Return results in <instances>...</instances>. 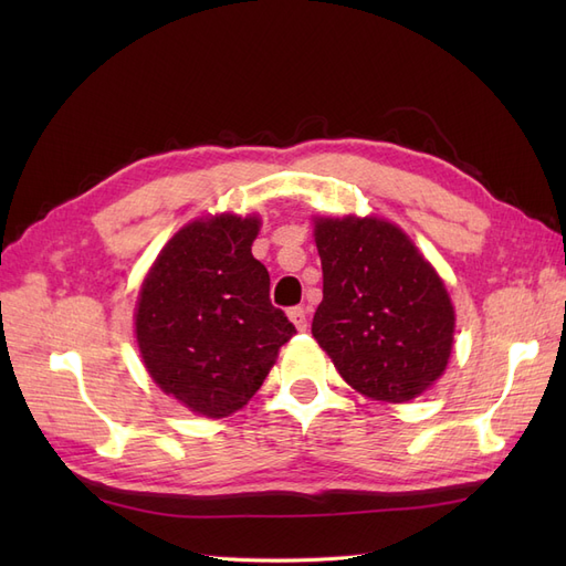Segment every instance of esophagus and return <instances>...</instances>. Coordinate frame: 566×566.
Masks as SVG:
<instances>
[{"label": "esophagus", "mask_w": 566, "mask_h": 566, "mask_svg": "<svg viewBox=\"0 0 566 566\" xmlns=\"http://www.w3.org/2000/svg\"><path fill=\"white\" fill-rule=\"evenodd\" d=\"M287 316H290V321L295 323L297 331H306V310H304V306H293V310L287 312Z\"/></svg>", "instance_id": "esophagus-1"}]
</instances>
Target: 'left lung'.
<instances>
[{
    "mask_svg": "<svg viewBox=\"0 0 566 566\" xmlns=\"http://www.w3.org/2000/svg\"><path fill=\"white\" fill-rule=\"evenodd\" d=\"M323 300L312 333L364 397L403 403L447 370L455 312L413 241L378 217H316Z\"/></svg>",
    "mask_w": 566,
    "mask_h": 566,
    "instance_id": "left-lung-1",
    "label": "left lung"
}]
</instances>
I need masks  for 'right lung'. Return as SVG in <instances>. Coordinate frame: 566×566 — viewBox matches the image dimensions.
Listing matches in <instances>:
<instances>
[{"mask_svg": "<svg viewBox=\"0 0 566 566\" xmlns=\"http://www.w3.org/2000/svg\"><path fill=\"white\" fill-rule=\"evenodd\" d=\"M256 231V217L191 221L160 250L136 302V342L153 382L205 418L243 408L295 335L252 256Z\"/></svg>", "mask_w": 566, "mask_h": 566, "instance_id": "add662e5", "label": "right lung"}]
</instances>
